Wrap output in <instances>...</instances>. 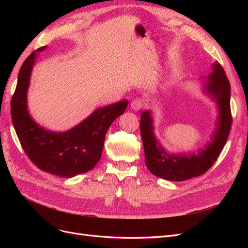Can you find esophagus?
Here are the masks:
<instances>
[{"label": "esophagus", "instance_id": "34e87169", "mask_svg": "<svg viewBox=\"0 0 248 248\" xmlns=\"http://www.w3.org/2000/svg\"><path fill=\"white\" fill-rule=\"evenodd\" d=\"M142 106H144V102L140 98H136L130 103V108L132 110H140L142 108Z\"/></svg>", "mask_w": 248, "mask_h": 248}]
</instances>
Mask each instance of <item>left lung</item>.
Listing matches in <instances>:
<instances>
[{
	"instance_id": "8db88e82",
	"label": "left lung",
	"mask_w": 248,
	"mask_h": 248,
	"mask_svg": "<svg viewBox=\"0 0 248 248\" xmlns=\"http://www.w3.org/2000/svg\"><path fill=\"white\" fill-rule=\"evenodd\" d=\"M212 67L213 72L207 78L206 91L218 104L219 119L212 140L205 149L199 150L198 154H168L154 137L150 111L141 112L140 127L145 148V161L153 175L170 181H184L201 176L213 166L226 145L232 123L230 106L231 85L219 62L215 61Z\"/></svg>"
}]
</instances>
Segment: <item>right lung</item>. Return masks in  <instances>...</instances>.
Instances as JSON below:
<instances>
[{"label":"right lung","mask_w":248,"mask_h":248,"mask_svg":"<svg viewBox=\"0 0 248 248\" xmlns=\"http://www.w3.org/2000/svg\"><path fill=\"white\" fill-rule=\"evenodd\" d=\"M43 49L44 46L37 51ZM35 58L33 51L21 65L11 99L12 122L22 149L37 168L51 175L71 178L92 170L101 157L108 129L123 114L128 100L96 109L66 132L43 129L33 121L27 108V90Z\"/></svg>","instance_id":"right-lung-1"}]
</instances>
